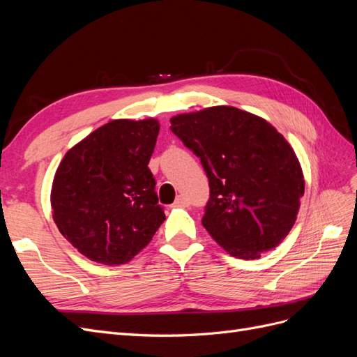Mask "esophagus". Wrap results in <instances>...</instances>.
Instances as JSON below:
<instances>
[{
    "mask_svg": "<svg viewBox=\"0 0 357 357\" xmlns=\"http://www.w3.org/2000/svg\"><path fill=\"white\" fill-rule=\"evenodd\" d=\"M172 205H174V207H188V205H189V201H188L185 197L178 195V197H177V199L174 201V204H172Z\"/></svg>",
    "mask_w": 357,
    "mask_h": 357,
    "instance_id": "esophagus-1",
    "label": "esophagus"
}]
</instances>
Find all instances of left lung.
Returning a JSON list of instances; mask_svg holds the SVG:
<instances>
[{
  "label": "left lung",
  "mask_w": 357,
  "mask_h": 357,
  "mask_svg": "<svg viewBox=\"0 0 357 357\" xmlns=\"http://www.w3.org/2000/svg\"><path fill=\"white\" fill-rule=\"evenodd\" d=\"M208 177L204 228L231 256L256 259L295 225L305 183L294 149L265 119L229 105L169 119Z\"/></svg>",
  "instance_id": "obj_1"
}]
</instances>
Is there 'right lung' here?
<instances>
[{
	"instance_id": "right-lung-1",
	"label": "right lung",
	"mask_w": 357,
	"mask_h": 357,
	"mask_svg": "<svg viewBox=\"0 0 357 357\" xmlns=\"http://www.w3.org/2000/svg\"><path fill=\"white\" fill-rule=\"evenodd\" d=\"M158 134L156 119H117L95 129L61 160L50 193L53 220L91 261L129 262L165 220L147 167Z\"/></svg>"
}]
</instances>
